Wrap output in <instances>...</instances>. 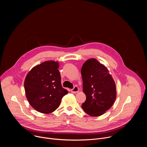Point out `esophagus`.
<instances>
[{"instance_id": "1", "label": "esophagus", "mask_w": 147, "mask_h": 147, "mask_svg": "<svg viewBox=\"0 0 147 147\" xmlns=\"http://www.w3.org/2000/svg\"><path fill=\"white\" fill-rule=\"evenodd\" d=\"M71 92L73 93H77V92H78V88L75 86L73 89L71 90Z\"/></svg>"}]
</instances>
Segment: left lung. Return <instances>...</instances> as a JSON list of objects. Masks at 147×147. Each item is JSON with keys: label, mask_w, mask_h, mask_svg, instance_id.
Masks as SVG:
<instances>
[{"label": "left lung", "mask_w": 147, "mask_h": 147, "mask_svg": "<svg viewBox=\"0 0 147 147\" xmlns=\"http://www.w3.org/2000/svg\"><path fill=\"white\" fill-rule=\"evenodd\" d=\"M81 73L86 101L81 108L91 116H99L109 109L116 99V85L108 69L95 59L83 64Z\"/></svg>", "instance_id": "left-lung-1"}]
</instances>
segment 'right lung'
<instances>
[{"mask_svg":"<svg viewBox=\"0 0 147 147\" xmlns=\"http://www.w3.org/2000/svg\"><path fill=\"white\" fill-rule=\"evenodd\" d=\"M59 63L47 61L34 67L24 81L26 97L31 106L43 113H50L60 105L68 91L61 86Z\"/></svg>","mask_w":147,"mask_h":147,"instance_id":"right-lung-1","label":"right lung"}]
</instances>
